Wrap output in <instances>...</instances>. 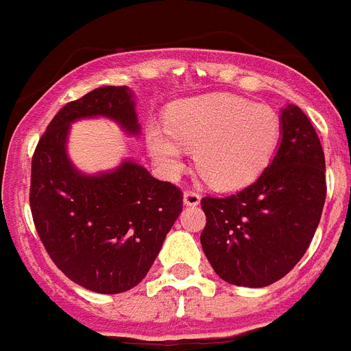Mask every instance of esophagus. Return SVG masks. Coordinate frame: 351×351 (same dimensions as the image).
I'll use <instances>...</instances> for the list:
<instances>
[{
  "mask_svg": "<svg viewBox=\"0 0 351 351\" xmlns=\"http://www.w3.org/2000/svg\"><path fill=\"white\" fill-rule=\"evenodd\" d=\"M182 201H184L186 206H197V204L201 202V195L197 192H193V190H186L184 195H182Z\"/></svg>",
  "mask_w": 351,
  "mask_h": 351,
  "instance_id": "esophagus-1",
  "label": "esophagus"
}]
</instances>
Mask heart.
I'll return each instance as SVG.
<instances>
[{"label":"heart","instance_id":"b5f03b06","mask_svg":"<svg viewBox=\"0 0 351 351\" xmlns=\"http://www.w3.org/2000/svg\"><path fill=\"white\" fill-rule=\"evenodd\" d=\"M169 133L149 130L152 154L169 172H178L182 147L195 149V167L213 186L240 188L258 178L280 140V118L262 104L228 93L176 102L165 118Z\"/></svg>","mask_w":351,"mask_h":351}]
</instances>
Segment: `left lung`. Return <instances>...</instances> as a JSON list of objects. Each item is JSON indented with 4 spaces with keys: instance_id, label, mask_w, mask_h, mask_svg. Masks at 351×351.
Listing matches in <instances>:
<instances>
[{
    "instance_id": "obj_1",
    "label": "left lung",
    "mask_w": 351,
    "mask_h": 351,
    "mask_svg": "<svg viewBox=\"0 0 351 351\" xmlns=\"http://www.w3.org/2000/svg\"><path fill=\"white\" fill-rule=\"evenodd\" d=\"M326 197L325 152L298 106L282 111V141L262 176L239 193L204 197L202 251L224 282L267 287L311 245Z\"/></svg>"
}]
</instances>
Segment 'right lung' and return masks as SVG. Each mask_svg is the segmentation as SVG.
<instances>
[{
	"mask_svg": "<svg viewBox=\"0 0 351 351\" xmlns=\"http://www.w3.org/2000/svg\"><path fill=\"white\" fill-rule=\"evenodd\" d=\"M106 117L125 132L140 125L127 86H104L66 104L40 136L32 158L30 210L37 234L57 267L84 289L125 292L147 276L182 210V192L134 161L84 176L66 154L69 125Z\"/></svg>",
	"mask_w": 351,
	"mask_h": 351,
	"instance_id": "add662e5",
	"label": "right lung"
}]
</instances>
